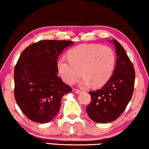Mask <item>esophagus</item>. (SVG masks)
<instances>
[{"label": "esophagus", "instance_id": "esophagus-1", "mask_svg": "<svg viewBox=\"0 0 149 149\" xmlns=\"http://www.w3.org/2000/svg\"><path fill=\"white\" fill-rule=\"evenodd\" d=\"M72 91L74 92V93H81V91L80 90H79V89H77V88H73V90H72Z\"/></svg>", "mask_w": 149, "mask_h": 149}]
</instances>
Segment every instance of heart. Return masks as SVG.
Returning <instances> with one entry per match:
<instances>
[{
  "instance_id": "obj_1",
  "label": "heart",
  "mask_w": 149,
  "mask_h": 149,
  "mask_svg": "<svg viewBox=\"0 0 149 149\" xmlns=\"http://www.w3.org/2000/svg\"><path fill=\"white\" fill-rule=\"evenodd\" d=\"M68 58H61L58 68L65 81L73 84L82 74L80 82L83 86L98 88L111 78L116 65V57L111 47L96 44H84L71 49Z\"/></svg>"
}]
</instances>
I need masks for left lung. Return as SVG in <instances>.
<instances>
[{"label":"left lung","mask_w":149,"mask_h":149,"mask_svg":"<svg viewBox=\"0 0 149 149\" xmlns=\"http://www.w3.org/2000/svg\"><path fill=\"white\" fill-rule=\"evenodd\" d=\"M109 41L116 49L114 71L102 88L89 92L91 102L86 108L91 119L100 123L113 121L123 112L132 98L135 79L134 66L123 47L116 40Z\"/></svg>","instance_id":"1"}]
</instances>
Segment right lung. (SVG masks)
<instances>
[{
    "label": "right lung",
    "mask_w": 149,
    "mask_h": 149,
    "mask_svg": "<svg viewBox=\"0 0 149 149\" xmlns=\"http://www.w3.org/2000/svg\"><path fill=\"white\" fill-rule=\"evenodd\" d=\"M74 42L42 40L32 44L19 56L14 72L16 102L28 118L45 123L57 115L62 97L72 88L57 75V60Z\"/></svg>",
    "instance_id": "add662e5"
}]
</instances>
